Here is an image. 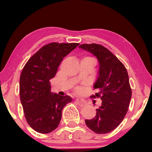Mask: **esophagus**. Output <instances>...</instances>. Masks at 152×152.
Wrapping results in <instances>:
<instances>
[{"label": "esophagus", "mask_w": 152, "mask_h": 152, "mask_svg": "<svg viewBox=\"0 0 152 152\" xmlns=\"http://www.w3.org/2000/svg\"><path fill=\"white\" fill-rule=\"evenodd\" d=\"M75 101H76L77 104H78L79 106H80V107H84V106H85V105L86 104V102H85L83 99L77 98V99H75Z\"/></svg>", "instance_id": "34e87169"}]
</instances>
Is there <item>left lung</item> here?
Returning a JSON list of instances; mask_svg holds the SVG:
<instances>
[{
    "label": "left lung",
    "instance_id": "1",
    "mask_svg": "<svg viewBox=\"0 0 152 152\" xmlns=\"http://www.w3.org/2000/svg\"><path fill=\"white\" fill-rule=\"evenodd\" d=\"M79 47L95 56L99 66L93 86L99 92L91 97H100L102 105L96 109L95 117L85 120V122L96 134H107L119 126L129 107L132 88L127 71L123 64L102 45L91 43Z\"/></svg>",
    "mask_w": 152,
    "mask_h": 152
}]
</instances>
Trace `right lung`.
I'll return each mask as SVG.
<instances>
[{
    "label": "right lung",
    "mask_w": 152,
    "mask_h": 152,
    "mask_svg": "<svg viewBox=\"0 0 152 152\" xmlns=\"http://www.w3.org/2000/svg\"><path fill=\"white\" fill-rule=\"evenodd\" d=\"M79 43H51L30 57L20 77L19 93L25 118L29 125L41 134H48L59 126L61 112L72 97L51 92L50 81L64 57Z\"/></svg>",
    "instance_id": "obj_1"
}]
</instances>
